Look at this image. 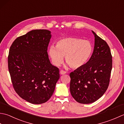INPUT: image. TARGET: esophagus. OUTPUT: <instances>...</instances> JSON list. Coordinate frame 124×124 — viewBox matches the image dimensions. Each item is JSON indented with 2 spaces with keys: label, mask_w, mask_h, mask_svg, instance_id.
Segmentation results:
<instances>
[{
  "label": "esophagus",
  "mask_w": 124,
  "mask_h": 124,
  "mask_svg": "<svg viewBox=\"0 0 124 124\" xmlns=\"http://www.w3.org/2000/svg\"><path fill=\"white\" fill-rule=\"evenodd\" d=\"M65 73H67V72L65 71L62 70L60 71V74L61 75H64V74H65Z\"/></svg>",
  "instance_id": "esophagus-1"
}]
</instances>
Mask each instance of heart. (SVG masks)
I'll return each mask as SVG.
<instances>
[{
    "label": "heart",
    "mask_w": 124,
    "mask_h": 124,
    "mask_svg": "<svg viewBox=\"0 0 124 124\" xmlns=\"http://www.w3.org/2000/svg\"><path fill=\"white\" fill-rule=\"evenodd\" d=\"M93 46L90 41L81 39L68 37L57 41L56 46L51 45L48 54L55 65L59 66L65 56L66 62L73 69L83 67L91 57Z\"/></svg>",
    "instance_id": "obj_1"
}]
</instances>
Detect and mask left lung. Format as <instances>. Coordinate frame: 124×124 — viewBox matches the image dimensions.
Listing matches in <instances>:
<instances>
[{
  "label": "left lung",
  "mask_w": 124,
  "mask_h": 124,
  "mask_svg": "<svg viewBox=\"0 0 124 124\" xmlns=\"http://www.w3.org/2000/svg\"><path fill=\"white\" fill-rule=\"evenodd\" d=\"M93 53L85 65L70 73V90L76 101L89 104L99 99L108 87L112 67V55L106 41L92 31Z\"/></svg>",
  "instance_id": "left-lung-1"
}]
</instances>
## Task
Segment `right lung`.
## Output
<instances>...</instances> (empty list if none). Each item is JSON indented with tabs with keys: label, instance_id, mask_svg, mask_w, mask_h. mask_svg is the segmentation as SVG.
Masks as SVG:
<instances>
[{
	"label": "right lung",
	"instance_id": "1",
	"mask_svg": "<svg viewBox=\"0 0 124 124\" xmlns=\"http://www.w3.org/2000/svg\"><path fill=\"white\" fill-rule=\"evenodd\" d=\"M51 31L33 30L13 41L8 56L13 86L21 98L32 104L51 98L60 78L59 69L49 61L47 48Z\"/></svg>",
	"mask_w": 124,
	"mask_h": 124
}]
</instances>
